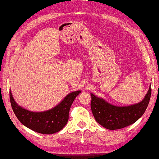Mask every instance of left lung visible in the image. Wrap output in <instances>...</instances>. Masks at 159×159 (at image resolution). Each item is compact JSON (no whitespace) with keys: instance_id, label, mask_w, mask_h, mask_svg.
<instances>
[{"instance_id":"1","label":"left lung","mask_w":159,"mask_h":159,"mask_svg":"<svg viewBox=\"0 0 159 159\" xmlns=\"http://www.w3.org/2000/svg\"><path fill=\"white\" fill-rule=\"evenodd\" d=\"M151 93L150 85L145 98L140 102L128 107L113 106L91 93L92 113L97 122L107 129L115 130L126 127L136 122L143 115L149 104Z\"/></svg>"}]
</instances>
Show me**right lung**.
<instances>
[{"label": "right lung", "instance_id": "1", "mask_svg": "<svg viewBox=\"0 0 159 159\" xmlns=\"http://www.w3.org/2000/svg\"><path fill=\"white\" fill-rule=\"evenodd\" d=\"M80 91L72 92L57 106L43 112H32L18 105L11 90L10 98L13 111L19 120L31 130L43 134H52L61 130L68 120L70 107Z\"/></svg>", "mask_w": 159, "mask_h": 159}]
</instances>
